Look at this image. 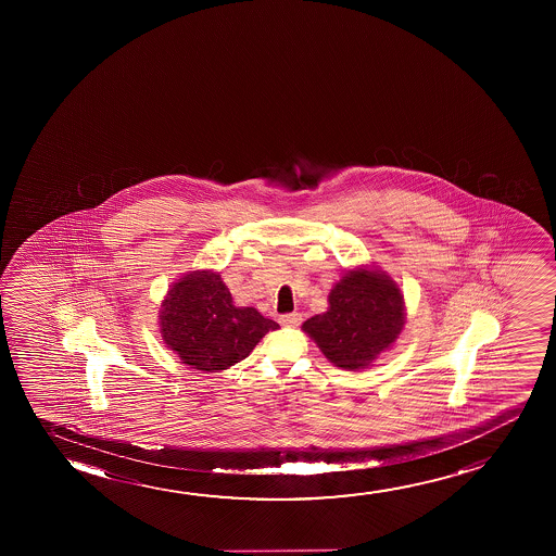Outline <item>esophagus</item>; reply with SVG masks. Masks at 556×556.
Segmentation results:
<instances>
[{"label": "esophagus", "instance_id": "esophagus-1", "mask_svg": "<svg viewBox=\"0 0 556 556\" xmlns=\"http://www.w3.org/2000/svg\"><path fill=\"white\" fill-rule=\"evenodd\" d=\"M300 320H302V315L298 312L285 313V315L279 317V323H281L282 327H298Z\"/></svg>", "mask_w": 556, "mask_h": 556}]
</instances>
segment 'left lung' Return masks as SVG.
I'll return each mask as SVG.
<instances>
[{"instance_id": "left-lung-1", "label": "left lung", "mask_w": 556, "mask_h": 556, "mask_svg": "<svg viewBox=\"0 0 556 556\" xmlns=\"http://www.w3.org/2000/svg\"><path fill=\"white\" fill-rule=\"evenodd\" d=\"M327 313L304 323L325 357L340 368L370 365L395 342L404 325V302L395 282L378 271L343 275L328 296Z\"/></svg>"}]
</instances>
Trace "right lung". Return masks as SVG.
<instances>
[{
	"label": "right lung",
	"mask_w": 556,
	"mask_h": 556,
	"mask_svg": "<svg viewBox=\"0 0 556 556\" xmlns=\"http://www.w3.org/2000/svg\"><path fill=\"white\" fill-rule=\"evenodd\" d=\"M160 319L168 348L201 372L236 365L269 330L279 328L254 307H236L214 271H193L175 282L161 305Z\"/></svg>",
	"instance_id": "right-lung-1"
}]
</instances>
